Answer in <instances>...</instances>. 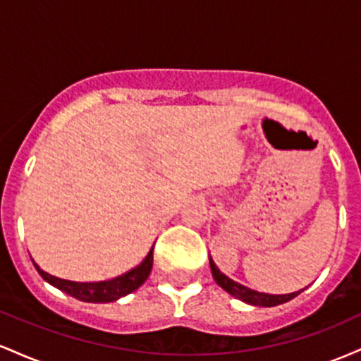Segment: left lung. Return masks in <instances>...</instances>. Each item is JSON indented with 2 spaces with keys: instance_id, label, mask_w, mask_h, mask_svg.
Returning <instances> with one entry per match:
<instances>
[{
  "instance_id": "obj_1",
  "label": "left lung",
  "mask_w": 361,
  "mask_h": 361,
  "mask_svg": "<svg viewBox=\"0 0 361 361\" xmlns=\"http://www.w3.org/2000/svg\"><path fill=\"white\" fill-rule=\"evenodd\" d=\"M210 270H212L214 280L217 281V283L221 285L226 292H229L231 295L235 297V299L247 302V304H251V305H259V307H273V305H280V304H283V302H288L290 299H293V297H297L302 292V290H299V292L285 293V295H271V293L256 292V290H251V288L244 287V285H241V283H238V281L227 279V276L224 275V273L219 270L217 267H215L212 258H210Z\"/></svg>"
}]
</instances>
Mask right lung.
<instances>
[{
  "label": "right lung",
  "instance_id": "obj_1",
  "mask_svg": "<svg viewBox=\"0 0 361 361\" xmlns=\"http://www.w3.org/2000/svg\"><path fill=\"white\" fill-rule=\"evenodd\" d=\"M154 250V247H152ZM152 250L149 251L146 259L139 264L134 270L127 271L126 275H120L114 280L106 281H93V283H80V281H69L57 279V276L49 275L44 270H40L35 264L37 271L42 276L45 281L54 285L56 288L62 290V292L69 293L74 299L82 302H114L120 299V297L127 295V293L137 290L144 281L147 280L149 273L152 268Z\"/></svg>",
  "mask_w": 361,
  "mask_h": 361
}]
</instances>
